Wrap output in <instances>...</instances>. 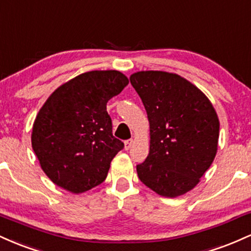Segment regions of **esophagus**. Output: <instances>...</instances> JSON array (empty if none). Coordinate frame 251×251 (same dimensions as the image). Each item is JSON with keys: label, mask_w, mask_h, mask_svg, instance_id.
Returning a JSON list of instances; mask_svg holds the SVG:
<instances>
[{"label": "esophagus", "mask_w": 251, "mask_h": 251, "mask_svg": "<svg viewBox=\"0 0 251 251\" xmlns=\"http://www.w3.org/2000/svg\"><path fill=\"white\" fill-rule=\"evenodd\" d=\"M132 144H133V139H127V140H125V150H129V149H131Z\"/></svg>", "instance_id": "34e87169"}]
</instances>
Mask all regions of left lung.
Returning a JSON list of instances; mask_svg holds the SVG:
<instances>
[{
  "mask_svg": "<svg viewBox=\"0 0 251 251\" xmlns=\"http://www.w3.org/2000/svg\"><path fill=\"white\" fill-rule=\"evenodd\" d=\"M150 122V152L139 179L164 197L194 189L217 152L220 122L209 99L177 74L138 72L129 77Z\"/></svg>",
  "mask_w": 251,
  "mask_h": 251,
  "instance_id": "obj_1",
  "label": "left lung"
}]
</instances>
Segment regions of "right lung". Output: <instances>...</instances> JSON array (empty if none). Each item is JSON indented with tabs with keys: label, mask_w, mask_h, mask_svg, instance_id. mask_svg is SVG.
<instances>
[{
	"label": "right lung",
	"mask_w": 251,
	"mask_h": 251,
	"mask_svg": "<svg viewBox=\"0 0 251 251\" xmlns=\"http://www.w3.org/2000/svg\"><path fill=\"white\" fill-rule=\"evenodd\" d=\"M128 79L118 71H92L63 83L40 109L31 146L57 186L80 194L101 184L124 143L112 133L106 111Z\"/></svg>",
	"instance_id": "1"
}]
</instances>
